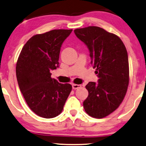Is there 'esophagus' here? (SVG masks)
Here are the masks:
<instances>
[{
  "label": "esophagus",
  "instance_id": "obj_1",
  "mask_svg": "<svg viewBox=\"0 0 146 146\" xmlns=\"http://www.w3.org/2000/svg\"><path fill=\"white\" fill-rule=\"evenodd\" d=\"M82 86L81 85H77V84H73L72 85V87L73 89H79V88H81Z\"/></svg>",
  "mask_w": 146,
  "mask_h": 146
}]
</instances>
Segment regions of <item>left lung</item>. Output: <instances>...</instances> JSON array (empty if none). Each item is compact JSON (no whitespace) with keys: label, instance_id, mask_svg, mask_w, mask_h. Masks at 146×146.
I'll return each mask as SVG.
<instances>
[{"label":"left lung","instance_id":"8db88e82","mask_svg":"<svg viewBox=\"0 0 146 146\" xmlns=\"http://www.w3.org/2000/svg\"><path fill=\"white\" fill-rule=\"evenodd\" d=\"M90 51L91 63L98 74V83L86 85L89 92L83 102L85 112L102 118L116 110L124 100L129 85L128 53L118 36L98 26L74 30Z\"/></svg>","mask_w":146,"mask_h":146}]
</instances>
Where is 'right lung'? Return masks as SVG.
Returning <instances> with one entry per match:
<instances>
[{"instance_id": "right-lung-1", "label": "right lung", "mask_w": 146, "mask_h": 146, "mask_svg": "<svg viewBox=\"0 0 146 146\" xmlns=\"http://www.w3.org/2000/svg\"><path fill=\"white\" fill-rule=\"evenodd\" d=\"M73 30H53L36 34L22 48L16 66L20 91L35 114L45 118L60 114L72 90L51 77L59 65L63 42Z\"/></svg>"}]
</instances>
